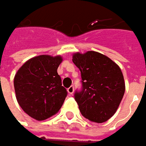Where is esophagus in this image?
Returning <instances> with one entry per match:
<instances>
[{"mask_svg": "<svg viewBox=\"0 0 146 146\" xmlns=\"http://www.w3.org/2000/svg\"><path fill=\"white\" fill-rule=\"evenodd\" d=\"M73 91H74V87H73V86H71L70 87H68V93L69 94H73Z\"/></svg>", "mask_w": 146, "mask_h": 146, "instance_id": "esophagus-1", "label": "esophagus"}]
</instances>
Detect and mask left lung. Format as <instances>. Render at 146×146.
I'll use <instances>...</instances> for the list:
<instances>
[{"label": "left lung", "mask_w": 146, "mask_h": 146, "mask_svg": "<svg viewBox=\"0 0 146 146\" xmlns=\"http://www.w3.org/2000/svg\"><path fill=\"white\" fill-rule=\"evenodd\" d=\"M73 62L79 68L82 89L74 98L81 113L94 123H103L115 113L125 91L123 73L116 64L101 53H75Z\"/></svg>", "instance_id": "left-lung-1"}]
</instances>
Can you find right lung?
<instances>
[{
    "label": "right lung",
    "instance_id": "add662e5",
    "mask_svg": "<svg viewBox=\"0 0 146 146\" xmlns=\"http://www.w3.org/2000/svg\"><path fill=\"white\" fill-rule=\"evenodd\" d=\"M60 56L42 55L31 58L18 69L14 90L18 104L26 113L44 120L59 111L67 96L57 68Z\"/></svg>",
    "mask_w": 146,
    "mask_h": 146
}]
</instances>
